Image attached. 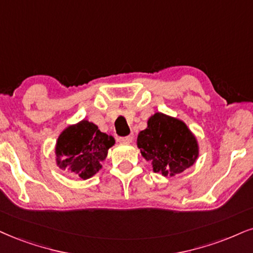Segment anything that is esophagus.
<instances>
[{"mask_svg":"<svg viewBox=\"0 0 253 253\" xmlns=\"http://www.w3.org/2000/svg\"><path fill=\"white\" fill-rule=\"evenodd\" d=\"M120 143H123V144H129V143L132 142V136H124V137H120L118 138Z\"/></svg>","mask_w":253,"mask_h":253,"instance_id":"obj_1","label":"esophagus"}]
</instances>
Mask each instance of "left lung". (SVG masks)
Listing matches in <instances>:
<instances>
[{
    "label": "left lung",
    "mask_w": 253,
    "mask_h": 253,
    "mask_svg": "<svg viewBox=\"0 0 253 253\" xmlns=\"http://www.w3.org/2000/svg\"><path fill=\"white\" fill-rule=\"evenodd\" d=\"M137 145L155 172L174 176L195 163L198 145L195 136L182 121L157 112L148 121V127L139 132Z\"/></svg>",
    "instance_id": "obj_1"
}]
</instances>
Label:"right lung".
<instances>
[{
    "instance_id": "right-lung-1",
    "label": "right lung",
    "mask_w": 253,
    "mask_h": 253,
    "mask_svg": "<svg viewBox=\"0 0 253 253\" xmlns=\"http://www.w3.org/2000/svg\"><path fill=\"white\" fill-rule=\"evenodd\" d=\"M115 139L88 121L65 129L56 144L57 164L82 179L90 178L101 169Z\"/></svg>"
}]
</instances>
